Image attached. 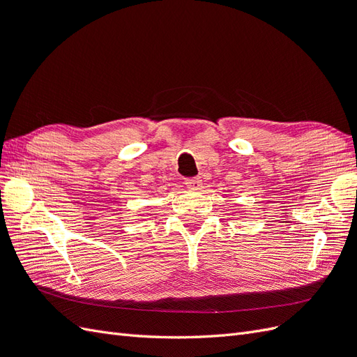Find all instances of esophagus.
Instances as JSON below:
<instances>
[{
    "label": "esophagus",
    "instance_id": "obj_1",
    "mask_svg": "<svg viewBox=\"0 0 357 357\" xmlns=\"http://www.w3.org/2000/svg\"><path fill=\"white\" fill-rule=\"evenodd\" d=\"M185 185L189 188V189H193V190H198L201 189L202 186V180L199 177H189L185 180Z\"/></svg>",
    "mask_w": 357,
    "mask_h": 357
}]
</instances>
